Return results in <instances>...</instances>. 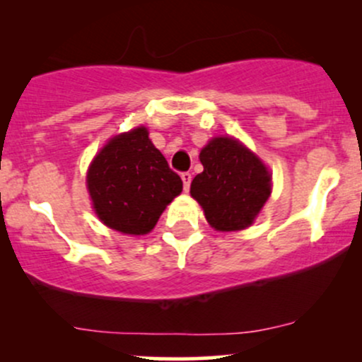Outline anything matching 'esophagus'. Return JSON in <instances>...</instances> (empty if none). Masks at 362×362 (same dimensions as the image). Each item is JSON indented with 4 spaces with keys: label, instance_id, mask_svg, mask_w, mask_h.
<instances>
[{
    "label": "esophagus",
    "instance_id": "34e87169",
    "mask_svg": "<svg viewBox=\"0 0 362 362\" xmlns=\"http://www.w3.org/2000/svg\"><path fill=\"white\" fill-rule=\"evenodd\" d=\"M180 177H182V182H184V189L189 190L190 189V182H192V173L184 172Z\"/></svg>",
    "mask_w": 362,
    "mask_h": 362
}]
</instances>
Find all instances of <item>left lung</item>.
<instances>
[{
    "instance_id": "8db88e82",
    "label": "left lung",
    "mask_w": 362,
    "mask_h": 362,
    "mask_svg": "<svg viewBox=\"0 0 362 362\" xmlns=\"http://www.w3.org/2000/svg\"><path fill=\"white\" fill-rule=\"evenodd\" d=\"M204 170L194 177L190 194L218 231L245 230L271 195V173L233 138H214L202 148Z\"/></svg>"
}]
</instances>
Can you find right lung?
I'll use <instances>...</instances> for the list:
<instances>
[{
	"mask_svg": "<svg viewBox=\"0 0 362 362\" xmlns=\"http://www.w3.org/2000/svg\"><path fill=\"white\" fill-rule=\"evenodd\" d=\"M95 213L126 235H146L182 192V178L138 127L115 136L95 156L86 177Z\"/></svg>",
	"mask_w": 362,
	"mask_h": 362,
	"instance_id": "right-lung-1",
	"label": "right lung"
}]
</instances>
